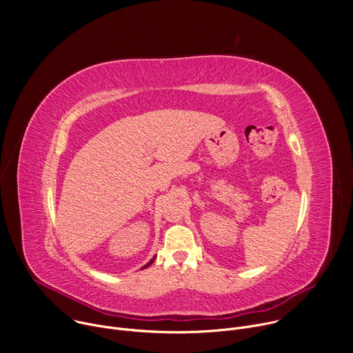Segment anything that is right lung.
Here are the masks:
<instances>
[{"label":"right lung","instance_id":"obj_1","mask_svg":"<svg viewBox=\"0 0 353 353\" xmlns=\"http://www.w3.org/2000/svg\"><path fill=\"white\" fill-rule=\"evenodd\" d=\"M155 258H157V256H154V259H155ZM154 259H151V261H150V262H148V263H147V265H145V266H144V268H143V269H145V268H148V266H150V265H151V263H152V262H154Z\"/></svg>","mask_w":353,"mask_h":353}]
</instances>
